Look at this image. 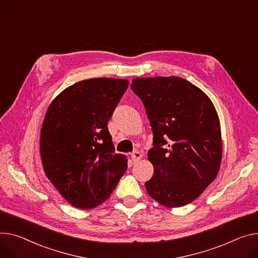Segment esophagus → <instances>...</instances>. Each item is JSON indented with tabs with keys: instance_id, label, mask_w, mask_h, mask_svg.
<instances>
[{
	"instance_id": "34e87169",
	"label": "esophagus",
	"mask_w": 258,
	"mask_h": 258,
	"mask_svg": "<svg viewBox=\"0 0 258 258\" xmlns=\"http://www.w3.org/2000/svg\"><path fill=\"white\" fill-rule=\"evenodd\" d=\"M131 157H132V159H133V161H139L140 159L142 158V154L140 153L139 151H135V152H133L132 154H131Z\"/></svg>"
}]
</instances>
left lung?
I'll use <instances>...</instances> for the list:
<instances>
[{
    "instance_id": "1",
    "label": "left lung",
    "mask_w": 258,
    "mask_h": 258,
    "mask_svg": "<svg viewBox=\"0 0 258 258\" xmlns=\"http://www.w3.org/2000/svg\"><path fill=\"white\" fill-rule=\"evenodd\" d=\"M131 88L143 102L153 132L148 195L168 208L191 203L220 169L221 131L213 103L180 77L135 78Z\"/></svg>"
}]
</instances>
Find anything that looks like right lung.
<instances>
[{
	"label": "right lung",
	"mask_w": 258,
	"mask_h": 258,
	"mask_svg": "<svg viewBox=\"0 0 258 258\" xmlns=\"http://www.w3.org/2000/svg\"><path fill=\"white\" fill-rule=\"evenodd\" d=\"M128 80L91 78L67 87L51 102L40 134L44 172L70 204L82 210L104 203L127 169L115 153L108 121Z\"/></svg>",
	"instance_id": "add662e5"
}]
</instances>
